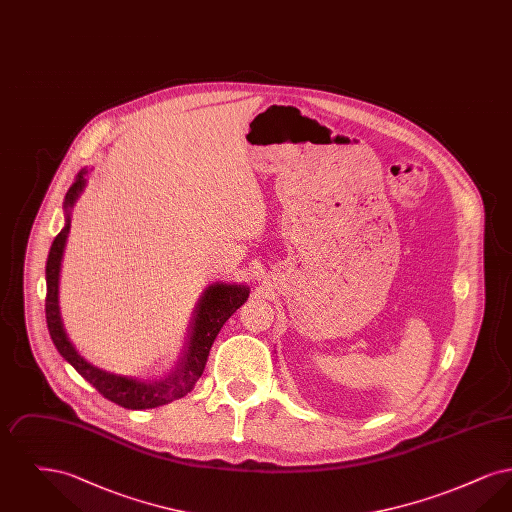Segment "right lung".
<instances>
[{
  "instance_id": "add662e5",
  "label": "right lung",
  "mask_w": 512,
  "mask_h": 512,
  "mask_svg": "<svg viewBox=\"0 0 512 512\" xmlns=\"http://www.w3.org/2000/svg\"><path fill=\"white\" fill-rule=\"evenodd\" d=\"M86 169L78 172L73 186L65 195V226L63 230L55 236L51 249H49L48 263H46V284H48V293H46V322H48L49 336L55 343L57 351L63 355L67 363L74 366V370L90 382L96 390L109 401L121 405L124 409H155L159 405L171 403L174 399L184 397L186 393L194 390L195 382L201 378L207 357L211 351V345L215 338L219 336L220 328L224 322L232 317L249 297V288L247 286H238V284H213L209 286L205 293L201 295L197 303L194 322H192V332H190V341L188 349L184 353V359L180 361L178 368L172 372L169 378L159 380V382H142L136 378L128 376H119L105 372L98 366L90 365L80 353L74 349L73 343L69 340L61 315H59V270H61V257L65 242L71 230V207L74 201L78 199L80 192L84 190L86 184Z\"/></svg>"
}]
</instances>
